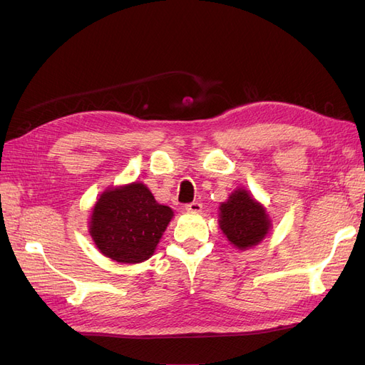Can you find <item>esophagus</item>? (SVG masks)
Here are the masks:
<instances>
[{
    "label": "esophagus",
    "mask_w": 365,
    "mask_h": 365,
    "mask_svg": "<svg viewBox=\"0 0 365 365\" xmlns=\"http://www.w3.org/2000/svg\"><path fill=\"white\" fill-rule=\"evenodd\" d=\"M185 210L190 213H200L202 210V204L201 202H189V204H185Z\"/></svg>",
    "instance_id": "1"
}]
</instances>
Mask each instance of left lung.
Returning <instances> with one entry per match:
<instances>
[{"label":"left lung","mask_w":365,"mask_h":365,"mask_svg":"<svg viewBox=\"0 0 365 365\" xmlns=\"http://www.w3.org/2000/svg\"><path fill=\"white\" fill-rule=\"evenodd\" d=\"M220 230L235 247L247 250L257 245L267 236L269 219L264 208L252 200V196L239 189L231 193L228 201L220 204Z\"/></svg>","instance_id":"left-lung-1"}]
</instances>
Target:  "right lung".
<instances>
[{"label": "right lung", "instance_id": "obj_1", "mask_svg": "<svg viewBox=\"0 0 365 365\" xmlns=\"http://www.w3.org/2000/svg\"><path fill=\"white\" fill-rule=\"evenodd\" d=\"M173 216L145 184L106 190L94 205L90 233L106 257L120 263L149 259Z\"/></svg>", "mask_w": 365, "mask_h": 365}]
</instances>
